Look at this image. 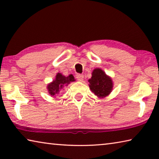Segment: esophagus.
Returning <instances> with one entry per match:
<instances>
[{
	"instance_id": "obj_1",
	"label": "esophagus",
	"mask_w": 159,
	"mask_h": 159,
	"mask_svg": "<svg viewBox=\"0 0 159 159\" xmlns=\"http://www.w3.org/2000/svg\"><path fill=\"white\" fill-rule=\"evenodd\" d=\"M83 78H84V76H83V74H77L76 75V79L78 80H79V81H82L83 80Z\"/></svg>"
}]
</instances>
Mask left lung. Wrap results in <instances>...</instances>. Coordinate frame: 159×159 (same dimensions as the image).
Returning <instances> with one entry per match:
<instances>
[{"label":"left lung","mask_w":159,"mask_h":159,"mask_svg":"<svg viewBox=\"0 0 159 159\" xmlns=\"http://www.w3.org/2000/svg\"><path fill=\"white\" fill-rule=\"evenodd\" d=\"M89 87L93 93L99 98H104L111 93L113 89V81L111 77L105 74L103 70L98 68L94 69L92 77L88 80Z\"/></svg>","instance_id":"1"}]
</instances>
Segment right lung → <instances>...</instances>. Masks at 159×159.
<instances>
[{
	"instance_id": "1",
	"label": "right lung",
	"mask_w": 159,
	"mask_h": 159,
	"mask_svg": "<svg viewBox=\"0 0 159 159\" xmlns=\"http://www.w3.org/2000/svg\"><path fill=\"white\" fill-rule=\"evenodd\" d=\"M72 81H75L74 77L72 74L65 76L61 73H57L55 80H53V81L47 86L48 93L51 96L58 95L64 86H67Z\"/></svg>"
}]
</instances>
